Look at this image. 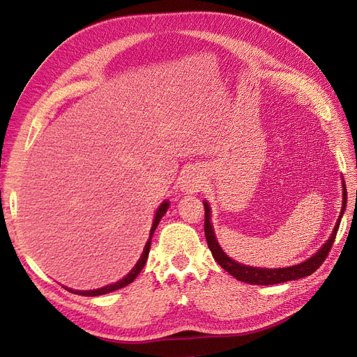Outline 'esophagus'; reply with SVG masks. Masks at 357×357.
<instances>
[{"label": "esophagus", "instance_id": "esophagus-1", "mask_svg": "<svg viewBox=\"0 0 357 357\" xmlns=\"http://www.w3.org/2000/svg\"><path fill=\"white\" fill-rule=\"evenodd\" d=\"M181 187H183V190L187 193L199 192V188L202 187L201 176L195 170H187L183 176V185Z\"/></svg>", "mask_w": 357, "mask_h": 357}]
</instances>
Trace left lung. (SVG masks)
Listing matches in <instances>:
<instances>
[{"mask_svg": "<svg viewBox=\"0 0 357 357\" xmlns=\"http://www.w3.org/2000/svg\"><path fill=\"white\" fill-rule=\"evenodd\" d=\"M342 188H344L342 210H340V215H339V219L335 225V230H333L330 239L325 242V244L305 262L293 265V267H285V268H257V267H250V265H244V264L233 261L231 257H229L222 252L221 245L218 244V241L215 238L213 227H211V224H210V207L207 202H204V208H206V218H204V221H206L204 222V231H206V239H207L210 252H211V255H213L215 261L221 265L225 271H229L233 278L241 280V282H247V284H253V285H273V284L288 282V280H294V279H301V278L313 275V273L321 267L322 262L327 259V256L333 247V242H335V239H336L340 219H342V215H344L345 207H347L345 206L347 204L345 183H344Z\"/></svg>", "mask_w": 357, "mask_h": 357, "instance_id": "8db88e82", "label": "left lung"}]
</instances>
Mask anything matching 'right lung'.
<instances>
[{
  "mask_svg": "<svg viewBox=\"0 0 357 357\" xmlns=\"http://www.w3.org/2000/svg\"><path fill=\"white\" fill-rule=\"evenodd\" d=\"M167 208H169V201H164L161 204V207H159L156 210V215H155V221L153 224H151V230H150V236H149V241L146 247H144V252L141 255V257L138 259V262L135 264V267L132 268V271L128 273V275L126 278H123L121 280H118V282L115 284H110L107 287H102V288H98V290H87V291H79V290H70V288H67V290L75 293V294H81V296H100V294H105V293H110V291H115V290H119V288H124L126 285L132 284L133 280L136 279V276L139 275L141 270L144 268V265H146L147 262V257H149V252H150V242H151V236H153V233L156 230V227L159 224V221H161V218L165 215Z\"/></svg>",
  "mask_w": 357,
  "mask_h": 357,
  "instance_id": "right-lung-1",
  "label": "right lung"
}]
</instances>
